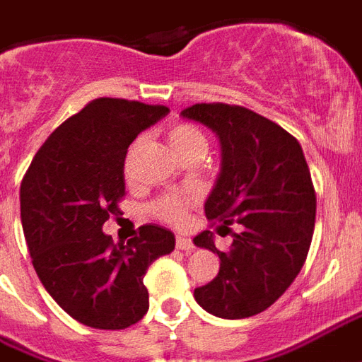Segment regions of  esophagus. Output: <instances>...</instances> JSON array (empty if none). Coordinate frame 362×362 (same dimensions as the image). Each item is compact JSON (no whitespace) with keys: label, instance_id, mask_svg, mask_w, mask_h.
Instances as JSON below:
<instances>
[{"label":"esophagus","instance_id":"34e87169","mask_svg":"<svg viewBox=\"0 0 362 362\" xmlns=\"http://www.w3.org/2000/svg\"><path fill=\"white\" fill-rule=\"evenodd\" d=\"M175 246H177V250H185V252H189V250L194 248V244H192L191 238H187L185 235H177V238H175Z\"/></svg>","mask_w":362,"mask_h":362}]
</instances>
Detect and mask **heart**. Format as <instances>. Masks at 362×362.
Wrapping results in <instances>:
<instances>
[{"label": "heart", "mask_w": 362, "mask_h": 362, "mask_svg": "<svg viewBox=\"0 0 362 362\" xmlns=\"http://www.w3.org/2000/svg\"><path fill=\"white\" fill-rule=\"evenodd\" d=\"M168 143L175 154H187V152H204L206 139L194 126L189 124H177L168 132ZM152 214L165 223H181L187 214V200L181 197H164L152 204Z\"/></svg>", "instance_id": "1"}]
</instances>
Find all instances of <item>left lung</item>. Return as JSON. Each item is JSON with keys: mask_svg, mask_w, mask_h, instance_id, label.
I'll use <instances>...</instances> for the list:
<instances>
[{"mask_svg": "<svg viewBox=\"0 0 362 362\" xmlns=\"http://www.w3.org/2000/svg\"><path fill=\"white\" fill-rule=\"evenodd\" d=\"M181 114L219 137L221 171L204 211L219 235L233 236L227 252L216 248L211 230L194 236L221 259L194 300L221 319L254 317L286 292L305 263L317 214L309 165L294 135L254 110L200 103Z\"/></svg>", "mask_w": 362, "mask_h": 362, "instance_id": "obj_1", "label": "left lung"}]
</instances>
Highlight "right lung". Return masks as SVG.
<instances>
[{
	"mask_svg": "<svg viewBox=\"0 0 362 362\" xmlns=\"http://www.w3.org/2000/svg\"><path fill=\"white\" fill-rule=\"evenodd\" d=\"M170 108L100 97L62 122L40 146L21 183V219L32 265L72 319L124 330L148 311L146 269L173 252L175 236L143 225L114 244L103 233L126 194L127 148Z\"/></svg>",
	"mask_w": 362,
	"mask_h": 362,
	"instance_id": "add662e5",
	"label": "right lung"
}]
</instances>
